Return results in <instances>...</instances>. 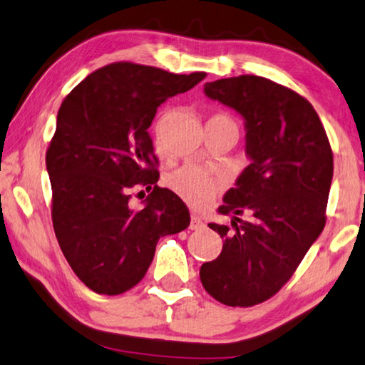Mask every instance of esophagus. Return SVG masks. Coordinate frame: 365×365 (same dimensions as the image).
I'll use <instances>...</instances> for the list:
<instances>
[{
    "instance_id": "1",
    "label": "esophagus",
    "mask_w": 365,
    "mask_h": 365,
    "mask_svg": "<svg viewBox=\"0 0 365 365\" xmlns=\"http://www.w3.org/2000/svg\"><path fill=\"white\" fill-rule=\"evenodd\" d=\"M204 227H205V223L202 222L200 217H197V215L190 217V225H189L190 230H202Z\"/></svg>"
}]
</instances>
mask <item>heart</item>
<instances>
[{
	"instance_id": "heart-1",
	"label": "heart",
	"mask_w": 365,
	"mask_h": 365,
	"mask_svg": "<svg viewBox=\"0 0 365 365\" xmlns=\"http://www.w3.org/2000/svg\"><path fill=\"white\" fill-rule=\"evenodd\" d=\"M210 120L230 122V124H233V120H230L225 115H215ZM156 147L161 148L160 124L156 125ZM166 182L173 192H176L179 197L186 200L189 205L195 207V209H202V207L209 205L218 194V190L223 187V181L220 178L210 175V173H207L205 170L194 165L181 166L179 170L173 171L168 176Z\"/></svg>"
}]
</instances>
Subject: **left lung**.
Listing matches in <instances>:
<instances>
[{"instance_id":"8db88e82","label":"left lung","mask_w":365,"mask_h":365,"mask_svg":"<svg viewBox=\"0 0 365 365\" xmlns=\"http://www.w3.org/2000/svg\"><path fill=\"white\" fill-rule=\"evenodd\" d=\"M204 93L243 117L251 163L218 207L232 228L209 223L223 248L200 280L220 304L251 307L279 292L323 232L333 151L317 110L292 89L241 75L205 83ZM245 211L248 221L237 217Z\"/></svg>"}]
</instances>
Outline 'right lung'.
Returning <instances> with one entry per match:
<instances>
[{
    "label": "right lung",
    "instance_id": "right-lung-1",
    "mask_svg": "<svg viewBox=\"0 0 365 365\" xmlns=\"http://www.w3.org/2000/svg\"><path fill=\"white\" fill-rule=\"evenodd\" d=\"M205 76L119 61L86 76L61 103L46 156L53 230L73 272L96 294L137 285L158 240L189 227L186 204L156 186L148 127L158 106ZM135 185L150 190L140 211L128 204Z\"/></svg>",
    "mask_w": 365,
    "mask_h": 365
}]
</instances>
